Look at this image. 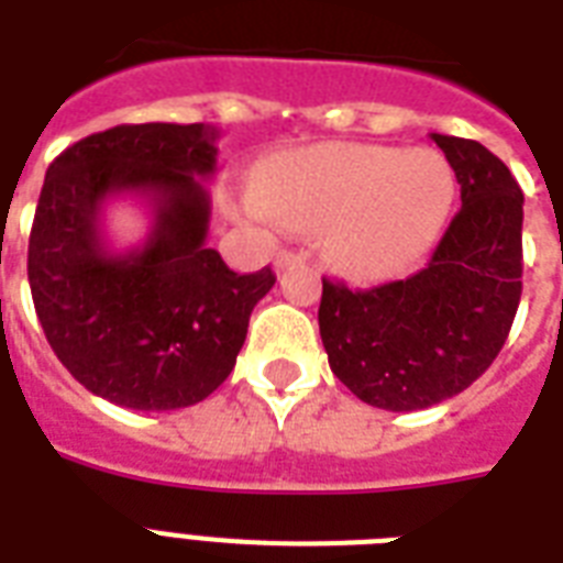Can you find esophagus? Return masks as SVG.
Masks as SVG:
<instances>
[{
  "label": "esophagus",
  "instance_id": "34e87169",
  "mask_svg": "<svg viewBox=\"0 0 563 563\" xmlns=\"http://www.w3.org/2000/svg\"><path fill=\"white\" fill-rule=\"evenodd\" d=\"M300 263H303V254H298V251H280V254L274 256V268H277V272H286V268Z\"/></svg>",
  "mask_w": 563,
  "mask_h": 563
}]
</instances>
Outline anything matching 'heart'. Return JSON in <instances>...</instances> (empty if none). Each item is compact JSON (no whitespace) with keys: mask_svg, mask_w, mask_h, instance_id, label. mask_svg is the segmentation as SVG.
<instances>
[{"mask_svg":"<svg viewBox=\"0 0 563 563\" xmlns=\"http://www.w3.org/2000/svg\"><path fill=\"white\" fill-rule=\"evenodd\" d=\"M453 203V169L429 148L324 143L277 154L245 207L260 219L327 228V254L353 277L409 268Z\"/></svg>","mask_w":563,"mask_h":563,"instance_id":"obj_1","label":"heart"}]
</instances>
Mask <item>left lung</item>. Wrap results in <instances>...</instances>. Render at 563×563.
Wrapping results in <instances>:
<instances>
[{"label": "left lung", "instance_id": "1", "mask_svg": "<svg viewBox=\"0 0 563 563\" xmlns=\"http://www.w3.org/2000/svg\"><path fill=\"white\" fill-rule=\"evenodd\" d=\"M462 207L406 280H324L318 327L333 374L368 406L415 411L455 397L497 360L523 291V192L476 140L432 134Z\"/></svg>", "mask_w": 563, "mask_h": 563}]
</instances>
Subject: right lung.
Returning <instances> with one entry per match:
<instances>
[{
  "mask_svg": "<svg viewBox=\"0 0 563 563\" xmlns=\"http://www.w3.org/2000/svg\"><path fill=\"white\" fill-rule=\"evenodd\" d=\"M210 125H117L57 154L29 239L40 327L64 368L104 400L172 411L210 397L236 365L274 272H230L207 247L216 172ZM125 191L150 198L153 233L113 255L100 210Z\"/></svg>",
  "mask_w": 563,
  "mask_h": 563,
  "instance_id": "obj_1",
  "label": "right lung"
}]
</instances>
